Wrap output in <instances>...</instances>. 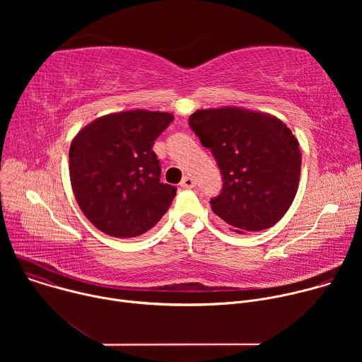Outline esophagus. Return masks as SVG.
<instances>
[{
    "instance_id": "obj_1",
    "label": "esophagus",
    "mask_w": 362,
    "mask_h": 362,
    "mask_svg": "<svg viewBox=\"0 0 362 362\" xmlns=\"http://www.w3.org/2000/svg\"><path fill=\"white\" fill-rule=\"evenodd\" d=\"M194 185H196V182H194V179L190 177V176H185L183 180L180 182V186H182L183 189H192V187H194Z\"/></svg>"
}]
</instances>
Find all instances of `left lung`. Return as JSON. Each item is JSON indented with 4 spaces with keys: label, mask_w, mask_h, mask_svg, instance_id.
Wrapping results in <instances>:
<instances>
[{
    "label": "left lung",
    "mask_w": 362,
    "mask_h": 362,
    "mask_svg": "<svg viewBox=\"0 0 362 362\" xmlns=\"http://www.w3.org/2000/svg\"><path fill=\"white\" fill-rule=\"evenodd\" d=\"M189 126L222 175L212 211L239 233L279 222L295 199L302 160L286 124L267 113L223 107L197 110Z\"/></svg>",
    "instance_id": "obj_1"
}]
</instances>
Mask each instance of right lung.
Instances as JSON below:
<instances>
[{
    "instance_id": "right-lung-1",
    "label": "right lung",
    "mask_w": 362,
    "mask_h": 362,
    "mask_svg": "<svg viewBox=\"0 0 362 362\" xmlns=\"http://www.w3.org/2000/svg\"><path fill=\"white\" fill-rule=\"evenodd\" d=\"M170 113L132 110L95 119L70 146V179L86 218L115 238H136L168 212L176 187L160 182L153 144Z\"/></svg>"
}]
</instances>
